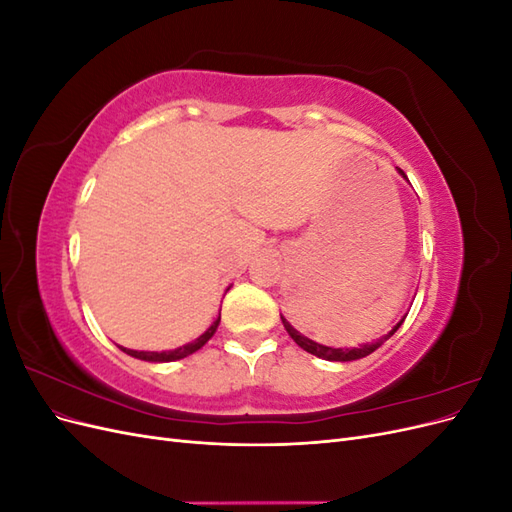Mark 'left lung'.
<instances>
[{
    "label": "left lung",
    "mask_w": 512,
    "mask_h": 512,
    "mask_svg": "<svg viewBox=\"0 0 512 512\" xmlns=\"http://www.w3.org/2000/svg\"><path fill=\"white\" fill-rule=\"evenodd\" d=\"M399 173L406 177V173L404 170L399 168ZM404 320H406V316L401 318L395 327L386 333V335H382L380 339H376V342H371V344H363V346H359V348H329V346H322V344H316V342H312V339L309 337H305V335H301L297 329L292 327V324L282 316V322H284V327H286V331H288V335L294 339V342H297V346H301L305 352H309V354H316V356H320V359H324V361H339V363H346V361H356V359H363V356H367V354H371L374 350H378L386 339H389L391 335H395V331L401 327V324H404Z\"/></svg>",
    "instance_id": "1"
}]
</instances>
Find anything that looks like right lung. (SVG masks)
Here are the masks:
<instances>
[{
  "label": "right lung",
  "instance_id": "add662e5",
  "mask_svg": "<svg viewBox=\"0 0 512 512\" xmlns=\"http://www.w3.org/2000/svg\"><path fill=\"white\" fill-rule=\"evenodd\" d=\"M218 324H220V314H218V318H215V322L211 324V327L200 335V337H196L194 342H190V344H185V346H181V348H175V350H168V352H145V350H128V348H121L123 352L126 354H130V356H134V359H141V361H151V363H168V361H179V359H183V356H190V354H194L196 350H200L203 348L209 339L213 337V333L218 331Z\"/></svg>",
  "mask_w": 512,
  "mask_h": 512
}]
</instances>
